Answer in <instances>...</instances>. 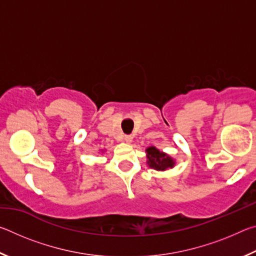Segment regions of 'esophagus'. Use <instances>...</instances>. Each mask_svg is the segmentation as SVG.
<instances>
[{
	"instance_id": "esophagus-1",
	"label": "esophagus",
	"mask_w": 256,
	"mask_h": 256,
	"mask_svg": "<svg viewBox=\"0 0 256 256\" xmlns=\"http://www.w3.org/2000/svg\"><path fill=\"white\" fill-rule=\"evenodd\" d=\"M124 140L128 142V144H131L132 140H133V136H124Z\"/></svg>"
}]
</instances>
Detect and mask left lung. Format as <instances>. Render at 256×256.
Segmentation results:
<instances>
[{"label": "left lung", "mask_w": 256, "mask_h": 256, "mask_svg": "<svg viewBox=\"0 0 256 256\" xmlns=\"http://www.w3.org/2000/svg\"><path fill=\"white\" fill-rule=\"evenodd\" d=\"M146 164L150 168L156 170H166L175 166V160L170 157L167 154L159 151L156 146H149L146 150Z\"/></svg>", "instance_id": "obj_1"}]
</instances>
